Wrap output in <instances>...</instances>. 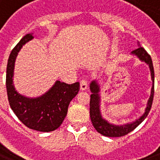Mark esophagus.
<instances>
[{"label": "esophagus", "mask_w": 160, "mask_h": 160, "mask_svg": "<svg viewBox=\"0 0 160 160\" xmlns=\"http://www.w3.org/2000/svg\"><path fill=\"white\" fill-rule=\"evenodd\" d=\"M88 87V82L86 80H80V90H85Z\"/></svg>", "instance_id": "obj_1"}]
</instances>
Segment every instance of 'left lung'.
<instances>
[{
    "instance_id": "left-lung-1",
    "label": "left lung",
    "mask_w": 160,
    "mask_h": 160,
    "mask_svg": "<svg viewBox=\"0 0 160 160\" xmlns=\"http://www.w3.org/2000/svg\"><path fill=\"white\" fill-rule=\"evenodd\" d=\"M138 48L135 49L134 51L131 52V54L136 55L137 57L139 58V60L142 61L148 64L150 69V72H151V78L152 81H153V85H152L151 89V94L149 96V99L147 103V107L145 109L144 114L141 117H139V119H136L135 121L129 123V124H123V125H114L103 119L101 116V113H100V97L99 95L100 92V85H98L96 80H93L92 82L90 83V89L91 91V95H90V116L91 119L93 126L95 127V129L101 134L104 136L107 137H121L124 135H126L129 134V132L133 131L138 125L141 124L142 122L144 121V119L146 118L147 115L149 114V112L150 111L152 106V103L154 100V66H153V62H152V59L150 55L147 53V51L144 50L143 47L140 46L139 42H138Z\"/></svg>"
}]
</instances>
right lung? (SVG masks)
<instances>
[{
    "mask_svg": "<svg viewBox=\"0 0 160 160\" xmlns=\"http://www.w3.org/2000/svg\"><path fill=\"white\" fill-rule=\"evenodd\" d=\"M34 37L27 34L11 51L6 67V90L10 106L17 118L29 129L50 132L60 126L68 111V106L80 90V83L71 85L57 80L46 94L37 98L20 95L13 85L14 66L21 47Z\"/></svg>",
    "mask_w": 160,
    "mask_h": 160,
    "instance_id": "1",
    "label": "right lung"
}]
</instances>
